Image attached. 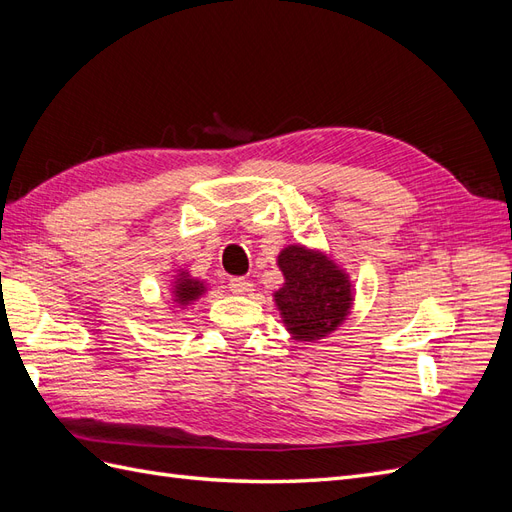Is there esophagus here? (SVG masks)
<instances>
[{"mask_svg": "<svg viewBox=\"0 0 512 512\" xmlns=\"http://www.w3.org/2000/svg\"><path fill=\"white\" fill-rule=\"evenodd\" d=\"M228 288L232 294H247V292H252V282L245 280V277H232Z\"/></svg>", "mask_w": 512, "mask_h": 512, "instance_id": "1", "label": "esophagus"}]
</instances>
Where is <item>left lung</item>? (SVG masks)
Instances as JSON below:
<instances>
[{"mask_svg": "<svg viewBox=\"0 0 512 512\" xmlns=\"http://www.w3.org/2000/svg\"><path fill=\"white\" fill-rule=\"evenodd\" d=\"M284 284L273 301L286 331L297 342H318L335 333L352 312L350 275L314 247L292 243L277 254Z\"/></svg>", "mask_w": 512, "mask_h": 512, "instance_id": "obj_1", "label": "left lung"}]
</instances>
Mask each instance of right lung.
I'll use <instances>...</instances> for the list:
<instances>
[{"instance_id":"obj_1","label":"right lung","mask_w":512,"mask_h":512,"mask_svg":"<svg viewBox=\"0 0 512 512\" xmlns=\"http://www.w3.org/2000/svg\"><path fill=\"white\" fill-rule=\"evenodd\" d=\"M209 286L205 280H198L194 277L185 267H179L173 275V280H170V305L175 309H185L188 305L196 303L203 294H207Z\"/></svg>"}]
</instances>
